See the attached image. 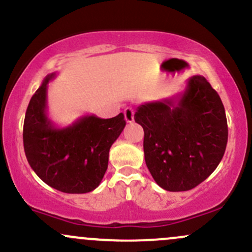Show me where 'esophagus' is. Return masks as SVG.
I'll return each mask as SVG.
<instances>
[{"instance_id": "esophagus-1", "label": "esophagus", "mask_w": 252, "mask_h": 252, "mask_svg": "<svg viewBox=\"0 0 252 252\" xmlns=\"http://www.w3.org/2000/svg\"><path fill=\"white\" fill-rule=\"evenodd\" d=\"M124 115H125V120L126 123H133L134 120V112L132 108H126L125 110H124Z\"/></svg>"}]
</instances>
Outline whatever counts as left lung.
I'll return each mask as SVG.
<instances>
[{"label":"left lung","instance_id":"1","mask_svg":"<svg viewBox=\"0 0 252 252\" xmlns=\"http://www.w3.org/2000/svg\"><path fill=\"white\" fill-rule=\"evenodd\" d=\"M134 120L144 129L149 172L164 190L196 188L223 158L226 113L220 96L202 75L189 78L183 93L140 104Z\"/></svg>","mask_w":252,"mask_h":252}]
</instances>
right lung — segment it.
<instances>
[{
	"instance_id": "1",
	"label": "right lung",
	"mask_w": 252,
	"mask_h": 252,
	"mask_svg": "<svg viewBox=\"0 0 252 252\" xmlns=\"http://www.w3.org/2000/svg\"><path fill=\"white\" fill-rule=\"evenodd\" d=\"M50 73L30 101L24 121V149L30 166L47 185L64 193H86L101 184L109 150L126 126L124 114L110 119L84 115L67 127L48 116Z\"/></svg>"
}]
</instances>
